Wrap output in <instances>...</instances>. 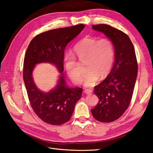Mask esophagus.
Listing matches in <instances>:
<instances>
[{
	"label": "esophagus",
	"instance_id": "34e87169",
	"mask_svg": "<svg viewBox=\"0 0 153 153\" xmlns=\"http://www.w3.org/2000/svg\"><path fill=\"white\" fill-rule=\"evenodd\" d=\"M84 93L87 94V95H91V94L92 93V91L89 90V89H85V91H84Z\"/></svg>",
	"mask_w": 153,
	"mask_h": 153
}]
</instances>
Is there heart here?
Returning <instances> with one entry per match:
<instances>
[{
  "mask_svg": "<svg viewBox=\"0 0 153 153\" xmlns=\"http://www.w3.org/2000/svg\"><path fill=\"white\" fill-rule=\"evenodd\" d=\"M74 51L79 62H86L87 72L84 77V86H94L100 77L104 78L110 73L114 61L115 52L112 42L108 39L97 40L93 37H85L75 45ZM64 66L67 74L74 83L79 84L82 82V74L73 55L65 57Z\"/></svg>",
  "mask_w": 153,
  "mask_h": 153,
  "instance_id": "obj_1",
  "label": "heart"
}]
</instances>
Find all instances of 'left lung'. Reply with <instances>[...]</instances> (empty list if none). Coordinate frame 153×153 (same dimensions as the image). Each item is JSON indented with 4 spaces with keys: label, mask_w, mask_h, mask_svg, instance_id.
Masks as SVG:
<instances>
[{
    "label": "left lung",
    "mask_w": 153,
    "mask_h": 153,
    "mask_svg": "<svg viewBox=\"0 0 153 153\" xmlns=\"http://www.w3.org/2000/svg\"><path fill=\"white\" fill-rule=\"evenodd\" d=\"M92 28L105 34L114 48L112 69L102 82L94 87L99 101L91 109L97 120L111 122L122 116L131 102L137 76V58L130 39L123 32L106 24L93 25Z\"/></svg>",
    "instance_id": "1"
}]
</instances>
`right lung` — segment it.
Here are the masks:
<instances>
[{
  "label": "right lung",
  "mask_w": 153,
  "mask_h": 153,
  "mask_svg": "<svg viewBox=\"0 0 153 153\" xmlns=\"http://www.w3.org/2000/svg\"><path fill=\"white\" fill-rule=\"evenodd\" d=\"M84 27L79 24L39 34L31 40L25 54L23 77L29 100L35 113L48 124L60 126L69 121L82 95V88L66 85L63 63L66 45ZM40 63L54 65L61 74L57 85L48 92L39 90L32 76L35 65Z\"/></svg>",
  "instance_id": "add662e5"
}]
</instances>
